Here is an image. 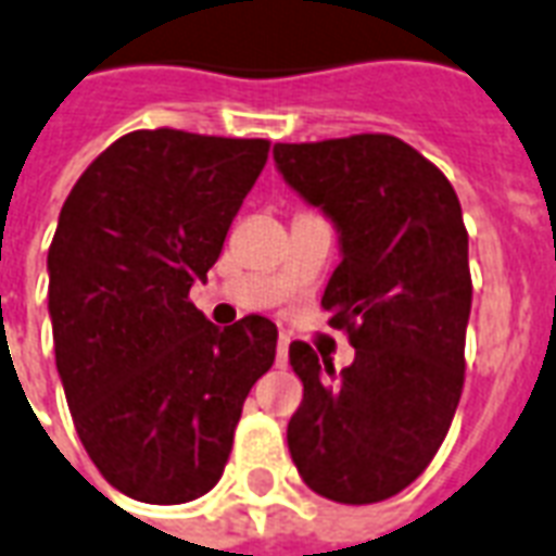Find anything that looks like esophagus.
I'll use <instances>...</instances> for the list:
<instances>
[{
	"instance_id": "esophagus-1",
	"label": "esophagus",
	"mask_w": 556,
	"mask_h": 556,
	"mask_svg": "<svg viewBox=\"0 0 556 556\" xmlns=\"http://www.w3.org/2000/svg\"><path fill=\"white\" fill-rule=\"evenodd\" d=\"M289 365V336H279L277 341V368Z\"/></svg>"
}]
</instances>
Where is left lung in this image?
I'll return each mask as SVG.
<instances>
[{"label":"left lung","mask_w":556,"mask_h":556,"mask_svg":"<svg viewBox=\"0 0 556 556\" xmlns=\"http://www.w3.org/2000/svg\"><path fill=\"white\" fill-rule=\"evenodd\" d=\"M282 179L339 232L320 306L351 332L336 374L306 341L289 362L303 404L289 451L303 483L339 504H377L413 483L454 421L471 315L468 232L445 174L392 135L274 143Z\"/></svg>","instance_id":"left-lung-1"}]
</instances>
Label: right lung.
Returning <instances> with one entry per match:
<instances>
[{"label":"right lung","mask_w":556,"mask_h":556,"mask_svg":"<svg viewBox=\"0 0 556 556\" xmlns=\"http://www.w3.org/2000/svg\"><path fill=\"white\" fill-rule=\"evenodd\" d=\"M262 138L123 135L79 176L47 256L55 365L100 475L143 504H185L224 475L277 327H215L188 300L267 162Z\"/></svg>","instance_id":"1"}]
</instances>
